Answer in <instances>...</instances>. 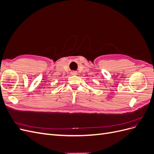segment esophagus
Wrapping results in <instances>:
<instances>
[{
    "mask_svg": "<svg viewBox=\"0 0 154 154\" xmlns=\"http://www.w3.org/2000/svg\"><path fill=\"white\" fill-rule=\"evenodd\" d=\"M71 74L72 75H76L77 72L76 71H72V72H71Z\"/></svg>",
    "mask_w": 154,
    "mask_h": 154,
    "instance_id": "34e87169",
    "label": "esophagus"
}]
</instances>
